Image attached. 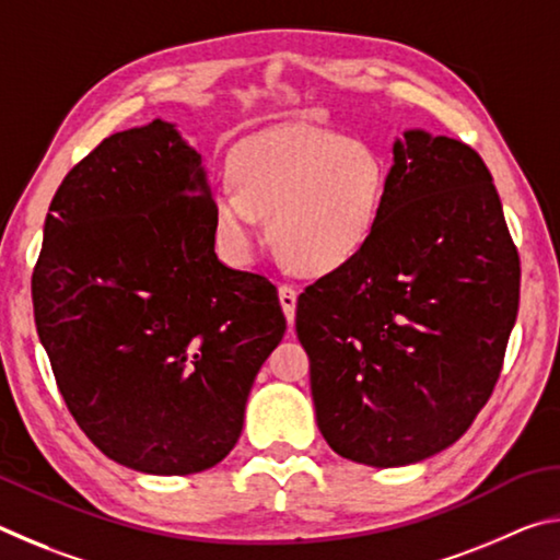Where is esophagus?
<instances>
[{
  "label": "esophagus",
  "mask_w": 560,
  "mask_h": 560,
  "mask_svg": "<svg viewBox=\"0 0 560 560\" xmlns=\"http://www.w3.org/2000/svg\"><path fill=\"white\" fill-rule=\"evenodd\" d=\"M279 303L283 308V316H287L289 326L293 324V318H296V291L291 287H279Z\"/></svg>",
  "instance_id": "obj_1"
}]
</instances>
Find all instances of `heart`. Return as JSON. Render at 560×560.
Segmentation results:
<instances>
[{
  "instance_id": "heart-1",
  "label": "heart",
  "mask_w": 560,
  "mask_h": 560,
  "mask_svg": "<svg viewBox=\"0 0 560 560\" xmlns=\"http://www.w3.org/2000/svg\"><path fill=\"white\" fill-rule=\"evenodd\" d=\"M230 185L212 189L214 236L234 261L252 254L259 220L281 259L303 273L353 261L383 220L390 170L375 145L338 130L283 126L234 150Z\"/></svg>"
}]
</instances>
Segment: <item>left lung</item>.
I'll return each mask as SVG.
<instances>
[{
	"instance_id": "1",
	"label": "left lung",
	"mask_w": 560,
	"mask_h": 560,
	"mask_svg": "<svg viewBox=\"0 0 560 560\" xmlns=\"http://www.w3.org/2000/svg\"><path fill=\"white\" fill-rule=\"evenodd\" d=\"M518 277L485 160L422 128L395 138L371 244L296 303L328 447L405 467L457 442L497 385Z\"/></svg>"
}]
</instances>
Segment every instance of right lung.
<instances>
[{
    "instance_id": "add662e5",
    "label": "right lung",
    "mask_w": 560,
    "mask_h": 560,
    "mask_svg": "<svg viewBox=\"0 0 560 560\" xmlns=\"http://www.w3.org/2000/svg\"><path fill=\"white\" fill-rule=\"evenodd\" d=\"M32 301L75 424L158 477L232 452L287 330L271 281L217 259L205 158L163 118L106 138L63 177Z\"/></svg>"
}]
</instances>
